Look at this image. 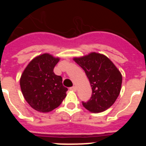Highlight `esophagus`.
Masks as SVG:
<instances>
[{
    "instance_id": "esophagus-1",
    "label": "esophagus",
    "mask_w": 146,
    "mask_h": 146,
    "mask_svg": "<svg viewBox=\"0 0 146 146\" xmlns=\"http://www.w3.org/2000/svg\"><path fill=\"white\" fill-rule=\"evenodd\" d=\"M70 90H72V91H73V92H76V86H73V87H71V88H70Z\"/></svg>"
}]
</instances>
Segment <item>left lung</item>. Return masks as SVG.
Listing matches in <instances>:
<instances>
[{
  "mask_svg": "<svg viewBox=\"0 0 146 146\" xmlns=\"http://www.w3.org/2000/svg\"><path fill=\"white\" fill-rule=\"evenodd\" d=\"M74 61L84 70L92 89L91 98L86 102H82L84 107L92 113H101L109 109L120 92L121 73L106 56L95 52L75 58Z\"/></svg>",
  "mask_w": 146,
  "mask_h": 146,
  "instance_id": "obj_1",
  "label": "left lung"
}]
</instances>
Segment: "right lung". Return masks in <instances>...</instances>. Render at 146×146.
Here are the masks:
<instances>
[{
	"mask_svg": "<svg viewBox=\"0 0 146 146\" xmlns=\"http://www.w3.org/2000/svg\"><path fill=\"white\" fill-rule=\"evenodd\" d=\"M59 61L51 54L33 58L22 74L20 87L26 101L36 111L48 113L59 106L68 89L62 85V78L54 73Z\"/></svg>",
	"mask_w": 146,
	"mask_h": 146,
	"instance_id": "1",
	"label": "right lung"
}]
</instances>
